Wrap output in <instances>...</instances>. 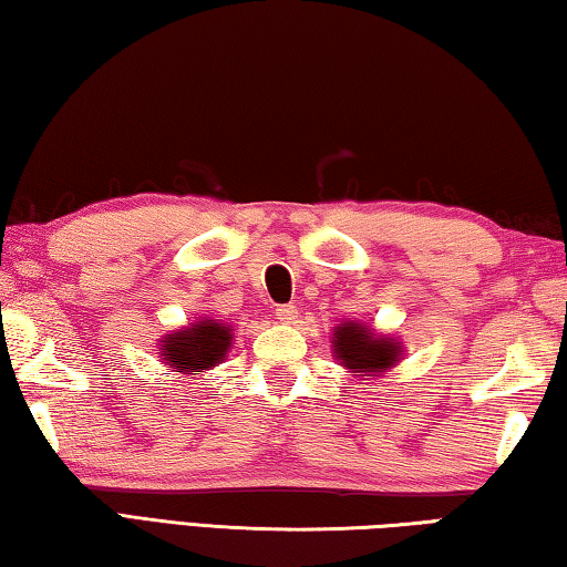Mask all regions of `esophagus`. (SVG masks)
Returning <instances> with one entry per match:
<instances>
[{
    "instance_id": "34e87169",
    "label": "esophagus",
    "mask_w": 567,
    "mask_h": 567,
    "mask_svg": "<svg viewBox=\"0 0 567 567\" xmlns=\"http://www.w3.org/2000/svg\"><path fill=\"white\" fill-rule=\"evenodd\" d=\"M276 319L284 321V323H291L296 319V313H299V309H296V303H281L276 306Z\"/></svg>"
}]
</instances>
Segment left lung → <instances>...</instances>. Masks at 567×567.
Listing matches in <instances>:
<instances>
[{
	"label": "left lung",
	"instance_id": "1",
	"mask_svg": "<svg viewBox=\"0 0 567 567\" xmlns=\"http://www.w3.org/2000/svg\"><path fill=\"white\" fill-rule=\"evenodd\" d=\"M333 336L336 359L351 371L375 373L399 361V346L391 339H375L359 323H341Z\"/></svg>",
	"mask_w": 567,
	"mask_h": 567
}]
</instances>
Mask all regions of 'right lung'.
<instances>
[{"instance_id": "add662e5", "label": "right lung", "mask_w": 567, "mask_h": 567, "mask_svg": "<svg viewBox=\"0 0 567 567\" xmlns=\"http://www.w3.org/2000/svg\"><path fill=\"white\" fill-rule=\"evenodd\" d=\"M228 346H231V333L226 326L198 321L192 329L164 339L162 355L178 371H206L224 359Z\"/></svg>"}]
</instances>
